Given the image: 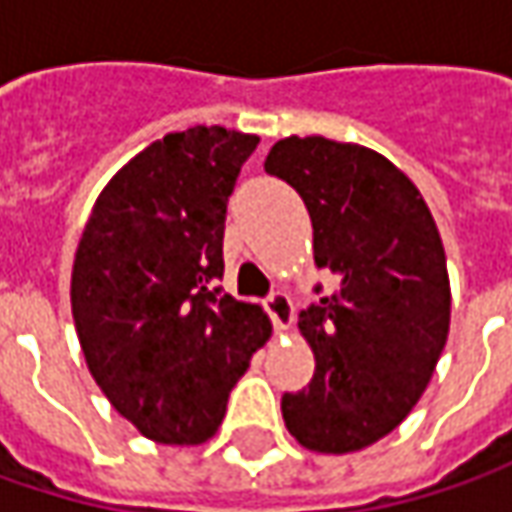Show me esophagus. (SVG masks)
Listing matches in <instances>:
<instances>
[{"label":"esophagus","instance_id":"34e87169","mask_svg":"<svg viewBox=\"0 0 512 512\" xmlns=\"http://www.w3.org/2000/svg\"><path fill=\"white\" fill-rule=\"evenodd\" d=\"M267 313H270V319H273V325L276 330H287V327L293 325V302H290V296L287 293H270L265 299Z\"/></svg>","mask_w":512,"mask_h":512}]
</instances>
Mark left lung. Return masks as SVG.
Here are the masks:
<instances>
[{
  "label": "left lung",
  "mask_w": 512,
  "mask_h": 512,
  "mask_svg": "<svg viewBox=\"0 0 512 512\" xmlns=\"http://www.w3.org/2000/svg\"><path fill=\"white\" fill-rule=\"evenodd\" d=\"M305 199L313 259L336 293L302 310L313 382L282 396L296 442L353 453L384 439L422 399L450 330V276L433 213L382 153L287 136L265 159Z\"/></svg>",
  "instance_id": "8db88e82"
}]
</instances>
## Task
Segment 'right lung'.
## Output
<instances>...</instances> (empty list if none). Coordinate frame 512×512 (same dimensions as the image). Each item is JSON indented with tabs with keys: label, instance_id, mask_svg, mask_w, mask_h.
Segmentation results:
<instances>
[{
	"label": "right lung",
	"instance_id": "1",
	"mask_svg": "<svg viewBox=\"0 0 512 512\" xmlns=\"http://www.w3.org/2000/svg\"><path fill=\"white\" fill-rule=\"evenodd\" d=\"M256 133L196 125L116 170L76 247L73 325L90 376L142 436L202 444L227 396L270 339L259 305L222 279L227 196Z\"/></svg>",
	"mask_w": 512,
	"mask_h": 512
}]
</instances>
